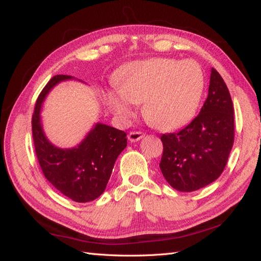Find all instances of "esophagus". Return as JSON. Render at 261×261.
<instances>
[{
  "mask_svg": "<svg viewBox=\"0 0 261 261\" xmlns=\"http://www.w3.org/2000/svg\"><path fill=\"white\" fill-rule=\"evenodd\" d=\"M145 136L140 131H131L129 135H127V139H129L131 142H137L139 141L141 138Z\"/></svg>",
  "mask_w": 261,
  "mask_h": 261,
  "instance_id": "1",
  "label": "esophagus"
}]
</instances>
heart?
<instances>
[{
	"instance_id": "b5f03b06",
	"label": "heart",
	"mask_w": 261,
	"mask_h": 261,
	"mask_svg": "<svg viewBox=\"0 0 261 261\" xmlns=\"http://www.w3.org/2000/svg\"><path fill=\"white\" fill-rule=\"evenodd\" d=\"M119 91L108 92L110 109L122 118L132 115L131 103L141 104L149 124L174 130L187 124L201 103L204 73L195 60L152 58L126 65L116 79Z\"/></svg>"
}]
</instances>
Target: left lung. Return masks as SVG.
<instances>
[{
	"label": "left lung",
	"instance_id": "1",
	"mask_svg": "<svg viewBox=\"0 0 261 261\" xmlns=\"http://www.w3.org/2000/svg\"><path fill=\"white\" fill-rule=\"evenodd\" d=\"M160 139L164 151L159 167L175 190L197 191L219 178L233 146L234 110L218 70L211 69L208 95L199 114L184 129Z\"/></svg>",
	"mask_w": 261,
	"mask_h": 261
}]
</instances>
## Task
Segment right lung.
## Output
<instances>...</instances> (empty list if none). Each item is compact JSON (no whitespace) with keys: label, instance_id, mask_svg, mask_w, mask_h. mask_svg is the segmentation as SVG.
Returning a JSON list of instances; mask_svg holds the SVG:
<instances>
[{"label":"right lung","instance_id":"right-lung-1","mask_svg":"<svg viewBox=\"0 0 261 261\" xmlns=\"http://www.w3.org/2000/svg\"><path fill=\"white\" fill-rule=\"evenodd\" d=\"M69 79V75L54 76L39 94L32 114V137L39 165L47 180L65 196L85 203L104 192L115 160L126 147V134L97 123L76 148L53 146L42 131L41 105L55 85Z\"/></svg>","mask_w":261,"mask_h":261}]
</instances>
